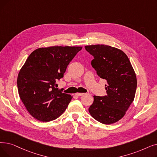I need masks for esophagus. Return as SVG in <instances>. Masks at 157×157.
<instances>
[{"label":"esophagus","instance_id":"34e87169","mask_svg":"<svg viewBox=\"0 0 157 157\" xmlns=\"http://www.w3.org/2000/svg\"><path fill=\"white\" fill-rule=\"evenodd\" d=\"M83 94H85L84 93H76L75 95H76V96L79 97V96H81V95H83Z\"/></svg>","mask_w":157,"mask_h":157}]
</instances>
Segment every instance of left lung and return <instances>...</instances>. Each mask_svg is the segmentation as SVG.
<instances>
[{"mask_svg":"<svg viewBox=\"0 0 157 157\" xmlns=\"http://www.w3.org/2000/svg\"><path fill=\"white\" fill-rule=\"evenodd\" d=\"M85 48L94 56L91 65L97 74L107 81L106 95H94L88 111L101 123H115L124 117L134 100L137 85L136 74L122 51L99 44L86 45Z\"/></svg>","mask_w":157,"mask_h":157,"instance_id":"1","label":"left lung"}]
</instances>
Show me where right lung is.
<instances>
[{"label":"right lung","instance_id":"right-lung-1","mask_svg":"<svg viewBox=\"0 0 157 157\" xmlns=\"http://www.w3.org/2000/svg\"><path fill=\"white\" fill-rule=\"evenodd\" d=\"M81 49L53 46L31 53L18 73L17 86L20 99L34 118L49 122L65 111L72 97L57 88L56 81Z\"/></svg>","mask_w":157,"mask_h":157}]
</instances>
